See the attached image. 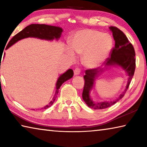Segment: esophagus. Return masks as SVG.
<instances>
[{"instance_id": "esophagus-1", "label": "esophagus", "mask_w": 147, "mask_h": 147, "mask_svg": "<svg viewBox=\"0 0 147 147\" xmlns=\"http://www.w3.org/2000/svg\"><path fill=\"white\" fill-rule=\"evenodd\" d=\"M74 73L75 75H78V74H80V69L79 68H76L75 70L74 71Z\"/></svg>"}]
</instances>
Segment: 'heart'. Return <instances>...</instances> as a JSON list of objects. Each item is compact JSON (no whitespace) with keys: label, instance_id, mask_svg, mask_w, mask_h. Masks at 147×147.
<instances>
[{"label":"heart","instance_id":"obj_1","mask_svg":"<svg viewBox=\"0 0 147 147\" xmlns=\"http://www.w3.org/2000/svg\"><path fill=\"white\" fill-rule=\"evenodd\" d=\"M71 45L72 49L67 50L71 59L76 58L74 52L82 54L84 65L95 69L108 58L112 49L113 39L108 34H102L93 29H82L74 33L71 39Z\"/></svg>","mask_w":147,"mask_h":147}]
</instances>
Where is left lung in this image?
<instances>
[{
    "label": "left lung",
    "mask_w": 147,
    "mask_h": 147,
    "mask_svg": "<svg viewBox=\"0 0 147 147\" xmlns=\"http://www.w3.org/2000/svg\"><path fill=\"white\" fill-rule=\"evenodd\" d=\"M112 32L113 37L115 40V47L111 49L110 56L106 59V66L118 65L123 68L126 72L128 78L127 85L124 91L118 98L110 101L93 102L91 98L90 91L94 86L95 78L98 75V73H102L103 69L95 68L88 69L86 71V75H84V90L82 93L83 100L88 107L94 109H103L110 107L117 102L123 97L130 86V82L132 79L136 69V53L134 47L126 38L123 32L115 26L109 27Z\"/></svg>",
    "instance_id": "left-lung-1"
}]
</instances>
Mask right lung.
<instances>
[{"mask_svg": "<svg viewBox=\"0 0 147 147\" xmlns=\"http://www.w3.org/2000/svg\"><path fill=\"white\" fill-rule=\"evenodd\" d=\"M62 32H63V29L58 26L47 25V24H32L30 25L27 26L23 30L19 32L11 38L6 47V49H8L9 47L13 45L18 41L26 38H36L49 41H53L54 39L58 40L59 38H60ZM73 71L72 69H69L65 73L59 76L56 82V90L53 100H51L49 104H47L42 109H47L53 105L56 98L57 94H58L59 89L62 84L68 80L69 79L71 78L73 76Z\"/></svg>", "mask_w": 147, "mask_h": 147, "instance_id": "obj_1", "label": "right lung"}]
</instances>
